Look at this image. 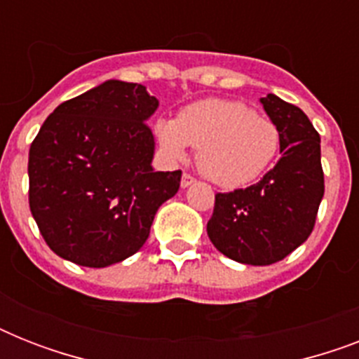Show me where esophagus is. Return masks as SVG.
<instances>
[{
  "mask_svg": "<svg viewBox=\"0 0 359 359\" xmlns=\"http://www.w3.org/2000/svg\"><path fill=\"white\" fill-rule=\"evenodd\" d=\"M194 182H196V179H194L190 173H184L182 175V179H180V186H182V188H188V186L194 184Z\"/></svg>",
  "mask_w": 359,
  "mask_h": 359,
  "instance_id": "1",
  "label": "esophagus"
}]
</instances>
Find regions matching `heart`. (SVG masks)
<instances>
[{
	"instance_id": "b5f03b06",
	"label": "heart",
	"mask_w": 359,
	"mask_h": 359,
	"mask_svg": "<svg viewBox=\"0 0 359 359\" xmlns=\"http://www.w3.org/2000/svg\"><path fill=\"white\" fill-rule=\"evenodd\" d=\"M154 134L171 160H182L188 147L199 149L201 173L224 188H238L261 177L281 143L272 119L245 104L219 98L190 104L177 119H160Z\"/></svg>"
}]
</instances>
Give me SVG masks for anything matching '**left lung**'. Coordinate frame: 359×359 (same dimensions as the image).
<instances>
[{
  "label": "left lung",
  "mask_w": 359,
  "mask_h": 359,
  "mask_svg": "<svg viewBox=\"0 0 359 359\" xmlns=\"http://www.w3.org/2000/svg\"><path fill=\"white\" fill-rule=\"evenodd\" d=\"M264 111L281 135V158L257 184L216 194L208 238L225 257L266 266L309 238L324 196L320 135L298 106L268 95Z\"/></svg>",
  "instance_id": "8db88e82"
}]
</instances>
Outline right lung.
<instances>
[{"instance_id": "1", "label": "right lung", "mask_w": 359, "mask_h": 359, "mask_svg": "<svg viewBox=\"0 0 359 359\" xmlns=\"http://www.w3.org/2000/svg\"><path fill=\"white\" fill-rule=\"evenodd\" d=\"M158 108L140 83L109 80L59 104L31 143L29 208L53 253L104 268L141 250L182 171H154Z\"/></svg>"}]
</instances>
